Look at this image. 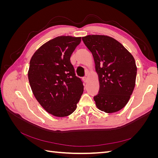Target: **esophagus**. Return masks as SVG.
<instances>
[{
  "instance_id": "34e87169",
  "label": "esophagus",
  "mask_w": 158,
  "mask_h": 158,
  "mask_svg": "<svg viewBox=\"0 0 158 158\" xmlns=\"http://www.w3.org/2000/svg\"><path fill=\"white\" fill-rule=\"evenodd\" d=\"M83 81L85 83H86L88 82V78L87 77H84L83 78Z\"/></svg>"
}]
</instances>
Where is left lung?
I'll use <instances>...</instances> for the list:
<instances>
[{"label": "left lung", "instance_id": "obj_1", "mask_svg": "<svg viewBox=\"0 0 158 158\" xmlns=\"http://www.w3.org/2000/svg\"><path fill=\"white\" fill-rule=\"evenodd\" d=\"M92 52L99 90L94 99L97 107L107 113L120 111L130 99L135 86L137 68L133 56L121 43L107 35L82 37Z\"/></svg>", "mask_w": 158, "mask_h": 158}]
</instances>
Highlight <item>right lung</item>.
I'll return each instance as SVG.
<instances>
[{"label": "right lung", "mask_w": 158, "mask_h": 158, "mask_svg": "<svg viewBox=\"0 0 158 158\" xmlns=\"http://www.w3.org/2000/svg\"><path fill=\"white\" fill-rule=\"evenodd\" d=\"M80 42V37H56L41 46L30 60L28 80L32 92L43 108L55 117L73 113L83 94L82 80L70 60Z\"/></svg>", "instance_id": "right-lung-1"}]
</instances>
